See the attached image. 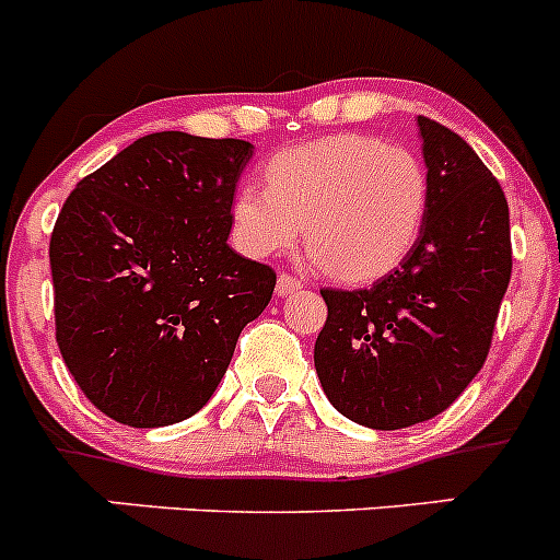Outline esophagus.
Masks as SVG:
<instances>
[{
    "label": "esophagus",
    "mask_w": 560,
    "mask_h": 560,
    "mask_svg": "<svg viewBox=\"0 0 560 560\" xmlns=\"http://www.w3.org/2000/svg\"><path fill=\"white\" fill-rule=\"evenodd\" d=\"M300 289H302L300 277L289 275V271H280V277H277V296H289Z\"/></svg>",
    "instance_id": "34e87169"
}]
</instances>
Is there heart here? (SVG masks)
Wrapping results in <instances>:
<instances>
[{
    "mask_svg": "<svg viewBox=\"0 0 560 560\" xmlns=\"http://www.w3.org/2000/svg\"><path fill=\"white\" fill-rule=\"evenodd\" d=\"M266 186L238 184L233 242L253 258L285 253L307 225V249L327 275L369 283L396 269L420 236L429 206L423 162L371 135H335L280 151Z\"/></svg>",
    "mask_w": 560,
    "mask_h": 560,
    "instance_id": "heart-1",
    "label": "heart"
}]
</instances>
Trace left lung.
<instances>
[{
  "instance_id": "obj_1",
  "label": "left lung",
  "mask_w": 560,
  "mask_h": 560,
  "mask_svg": "<svg viewBox=\"0 0 560 560\" xmlns=\"http://www.w3.org/2000/svg\"><path fill=\"white\" fill-rule=\"evenodd\" d=\"M429 167L420 236L371 289H322L313 360L340 415L393 431L445 412L476 380L511 280L509 203L448 126L418 115Z\"/></svg>"
}]
</instances>
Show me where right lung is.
<instances>
[{"mask_svg":"<svg viewBox=\"0 0 560 560\" xmlns=\"http://www.w3.org/2000/svg\"><path fill=\"white\" fill-rule=\"evenodd\" d=\"M253 145L140 137L68 195L49 242L57 346L95 409L135 429L203 409L275 291L228 247Z\"/></svg>","mask_w":560,"mask_h":560,"instance_id":"1","label":"right lung"}]
</instances>
